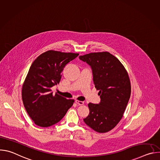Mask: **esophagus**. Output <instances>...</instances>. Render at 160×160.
Returning a JSON list of instances; mask_svg holds the SVG:
<instances>
[{
  "label": "esophagus",
  "instance_id": "1",
  "mask_svg": "<svg viewBox=\"0 0 160 160\" xmlns=\"http://www.w3.org/2000/svg\"><path fill=\"white\" fill-rule=\"evenodd\" d=\"M75 102H76L77 104H78L79 106L83 105V104H84V102H83V101H78V100H76V101H75Z\"/></svg>",
  "mask_w": 160,
  "mask_h": 160
}]
</instances>
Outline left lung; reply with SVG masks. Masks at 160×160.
<instances>
[{
	"instance_id": "left-lung-1",
	"label": "left lung",
	"mask_w": 160,
	"mask_h": 160,
	"mask_svg": "<svg viewBox=\"0 0 160 160\" xmlns=\"http://www.w3.org/2000/svg\"><path fill=\"white\" fill-rule=\"evenodd\" d=\"M79 59L90 66L101 98L99 104L88 103L90 112L83 121L98 132H109L123 117L130 97L127 72L121 62L108 52L89 53L80 56Z\"/></svg>"
}]
</instances>
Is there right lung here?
Here are the masks:
<instances>
[{
    "mask_svg": "<svg viewBox=\"0 0 160 160\" xmlns=\"http://www.w3.org/2000/svg\"><path fill=\"white\" fill-rule=\"evenodd\" d=\"M79 54L48 51L40 54L31 65L22 87V99L27 112L34 123L42 127L59 122L73 104L51 87L59 83L65 66Z\"/></svg>",
    "mask_w": 160,
    "mask_h": 160,
    "instance_id": "1",
    "label": "right lung"
}]
</instances>
